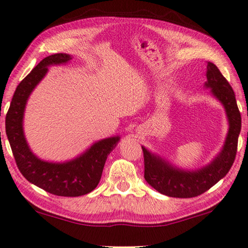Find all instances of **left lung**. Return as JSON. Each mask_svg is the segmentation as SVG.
I'll list each match as a JSON object with an SVG mask.
<instances>
[{
    "instance_id": "obj_1",
    "label": "left lung",
    "mask_w": 248,
    "mask_h": 248,
    "mask_svg": "<svg viewBox=\"0 0 248 248\" xmlns=\"http://www.w3.org/2000/svg\"><path fill=\"white\" fill-rule=\"evenodd\" d=\"M205 87L225 108L229 132L223 148L210 164L197 170H184L142 146L144 157V178L155 190L175 198H192L203 194L229 173L237 151L242 118L232 86L216 64L208 62Z\"/></svg>"
}]
</instances>
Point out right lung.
<instances>
[{
    "label": "right lung",
    "instance_id": "right-lung-1",
    "mask_svg": "<svg viewBox=\"0 0 248 248\" xmlns=\"http://www.w3.org/2000/svg\"><path fill=\"white\" fill-rule=\"evenodd\" d=\"M71 59L66 53L43 59L16 87L5 118L6 136L20 173L29 183L61 197H78L94 190L102 177L107 156L120 140V137H111L95 142L79 156L64 163L43 161L29 149L23 130L29 95L48 72V66L64 64Z\"/></svg>",
    "mask_w": 248,
    "mask_h": 248
}]
</instances>
